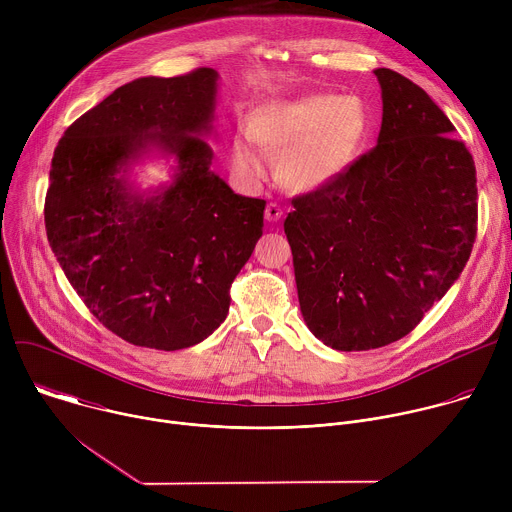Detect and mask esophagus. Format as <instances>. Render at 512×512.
I'll return each mask as SVG.
<instances>
[{
    "label": "esophagus",
    "mask_w": 512,
    "mask_h": 512,
    "mask_svg": "<svg viewBox=\"0 0 512 512\" xmlns=\"http://www.w3.org/2000/svg\"><path fill=\"white\" fill-rule=\"evenodd\" d=\"M281 216H283V210H281V206H279V204L269 202V204L265 206V218H267L269 223H277Z\"/></svg>",
    "instance_id": "obj_1"
}]
</instances>
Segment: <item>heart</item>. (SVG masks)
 <instances>
[{
  "label": "heart",
  "mask_w": 512,
  "mask_h": 512,
  "mask_svg": "<svg viewBox=\"0 0 512 512\" xmlns=\"http://www.w3.org/2000/svg\"><path fill=\"white\" fill-rule=\"evenodd\" d=\"M371 127V111L356 95L312 93L269 101L251 115L249 133L235 137L231 164L245 184H259L267 176V152L277 156V174L287 188L316 192L350 170Z\"/></svg>",
  "instance_id": "heart-1"
}]
</instances>
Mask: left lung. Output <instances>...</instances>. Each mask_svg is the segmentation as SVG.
Listing matches in <instances>:
<instances>
[{
	"label": "left lung",
	"instance_id": "obj_1",
	"mask_svg": "<svg viewBox=\"0 0 512 512\" xmlns=\"http://www.w3.org/2000/svg\"><path fill=\"white\" fill-rule=\"evenodd\" d=\"M377 148L334 184L291 200L283 229L302 316L334 350L407 336L466 267L476 239V168L431 97L377 68Z\"/></svg>",
	"mask_w": 512,
	"mask_h": 512
}]
</instances>
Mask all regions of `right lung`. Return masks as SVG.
Returning <instances> with one entry per match:
<instances>
[{
    "label": "right lung",
    "instance_id": "add662e5",
    "mask_svg": "<svg viewBox=\"0 0 512 512\" xmlns=\"http://www.w3.org/2000/svg\"><path fill=\"white\" fill-rule=\"evenodd\" d=\"M218 72L141 77L58 141L44 204L48 243L91 314L119 338L180 350L229 314V289L263 235L265 200L210 170ZM172 157L168 185L139 191L128 170Z\"/></svg>",
    "mask_w": 512,
    "mask_h": 512
}]
</instances>
